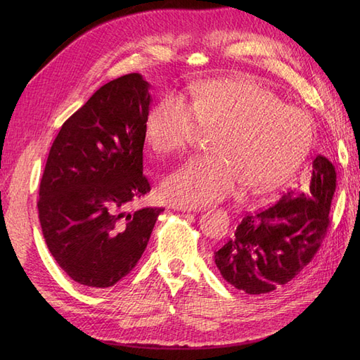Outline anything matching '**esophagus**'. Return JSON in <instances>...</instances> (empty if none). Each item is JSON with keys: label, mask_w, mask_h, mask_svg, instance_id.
I'll return each mask as SVG.
<instances>
[{"label": "esophagus", "mask_w": 360, "mask_h": 360, "mask_svg": "<svg viewBox=\"0 0 360 360\" xmlns=\"http://www.w3.org/2000/svg\"><path fill=\"white\" fill-rule=\"evenodd\" d=\"M169 207L174 210H180V212H197L198 210L197 205H188V204H180V202H172Z\"/></svg>", "instance_id": "esophagus-1"}]
</instances>
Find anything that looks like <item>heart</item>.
<instances>
[{
    "label": "heart",
    "mask_w": 360,
    "mask_h": 360,
    "mask_svg": "<svg viewBox=\"0 0 360 360\" xmlns=\"http://www.w3.org/2000/svg\"><path fill=\"white\" fill-rule=\"evenodd\" d=\"M146 139L158 155L179 153L213 134L212 156L183 163L162 181L171 201L202 205L236 192L266 191L287 180L312 143L311 117L284 105L249 79H212L191 86L189 106L176 96L159 101L146 118Z\"/></svg>",
    "instance_id": "b5f03b06"
}]
</instances>
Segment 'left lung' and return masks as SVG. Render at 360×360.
<instances>
[{
  "label": "left lung",
  "instance_id": "left-lung-1",
  "mask_svg": "<svg viewBox=\"0 0 360 360\" xmlns=\"http://www.w3.org/2000/svg\"><path fill=\"white\" fill-rule=\"evenodd\" d=\"M308 184L282 195L267 209L248 213L234 236L214 252L222 278L248 294L284 285L317 254L328 234L336 172L329 159L312 160Z\"/></svg>",
  "mask_w": 360,
  "mask_h": 360
}]
</instances>
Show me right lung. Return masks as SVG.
Masks as SVG:
<instances>
[{"label":"right lung","mask_w":360,"mask_h":360,"mask_svg":"<svg viewBox=\"0 0 360 360\" xmlns=\"http://www.w3.org/2000/svg\"><path fill=\"white\" fill-rule=\"evenodd\" d=\"M150 84L129 73L105 84L64 122L39 191L49 252L81 285L106 288L144 254L159 207L126 212L150 192L143 174Z\"/></svg>","instance_id":"right-lung-1"}]
</instances>
